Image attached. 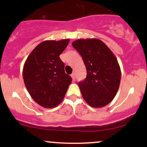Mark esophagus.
Here are the masks:
<instances>
[{
  "label": "esophagus",
  "instance_id": "1",
  "mask_svg": "<svg viewBox=\"0 0 147 147\" xmlns=\"http://www.w3.org/2000/svg\"><path fill=\"white\" fill-rule=\"evenodd\" d=\"M71 77L72 79V80L73 81H75V73H72L71 75Z\"/></svg>",
  "mask_w": 147,
  "mask_h": 147
}]
</instances>
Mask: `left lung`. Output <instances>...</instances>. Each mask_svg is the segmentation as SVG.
Segmentation results:
<instances>
[{
  "label": "left lung",
  "mask_w": 147,
  "mask_h": 147,
  "mask_svg": "<svg viewBox=\"0 0 147 147\" xmlns=\"http://www.w3.org/2000/svg\"><path fill=\"white\" fill-rule=\"evenodd\" d=\"M80 54L87 77L79 82L82 97L90 106L104 107L117 94L121 80V70L115 56L98 38H80L72 43Z\"/></svg>",
  "instance_id": "1"
}]
</instances>
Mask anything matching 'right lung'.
Returning a JSON list of instances; mask_svg holds the SVG:
<instances>
[{"mask_svg": "<svg viewBox=\"0 0 147 147\" xmlns=\"http://www.w3.org/2000/svg\"><path fill=\"white\" fill-rule=\"evenodd\" d=\"M70 39L45 41L30 54L24 63L23 77L34 100L44 108L56 107L62 102L72 82L65 74L59 55Z\"/></svg>", "mask_w": 147, "mask_h": 147, "instance_id": "right-lung-1", "label": "right lung"}]
</instances>
